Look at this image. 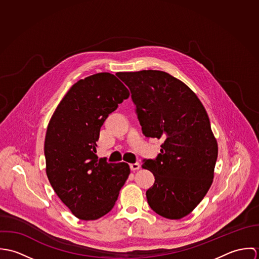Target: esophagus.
Instances as JSON below:
<instances>
[{
    "instance_id": "obj_1",
    "label": "esophagus",
    "mask_w": 259,
    "mask_h": 259,
    "mask_svg": "<svg viewBox=\"0 0 259 259\" xmlns=\"http://www.w3.org/2000/svg\"><path fill=\"white\" fill-rule=\"evenodd\" d=\"M130 167L132 170H138L141 168V164L139 162H136V163H131L130 164Z\"/></svg>"
}]
</instances>
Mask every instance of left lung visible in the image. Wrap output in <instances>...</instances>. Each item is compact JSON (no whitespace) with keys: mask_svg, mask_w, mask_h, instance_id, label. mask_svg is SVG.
<instances>
[{"mask_svg":"<svg viewBox=\"0 0 259 259\" xmlns=\"http://www.w3.org/2000/svg\"><path fill=\"white\" fill-rule=\"evenodd\" d=\"M132 94L136 113L147 138L161 139L160 153L144 159L154 176L147 190L150 208L180 220L207 193L218 159V143L206 111L182 80L161 71L117 73Z\"/></svg>","mask_w":259,"mask_h":259,"instance_id":"8db88e82","label":"left lung"}]
</instances>
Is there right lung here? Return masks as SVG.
Returning <instances> with one entry per match:
<instances>
[{
	"label": "right lung",
	"mask_w": 259,
	"mask_h": 259,
	"mask_svg": "<svg viewBox=\"0 0 259 259\" xmlns=\"http://www.w3.org/2000/svg\"><path fill=\"white\" fill-rule=\"evenodd\" d=\"M128 96L115 75H90L69 90L49 122L44 148L47 176L79 220L95 221L111 211L131 174L127 163H109L96 154L102 125Z\"/></svg>",
	"instance_id": "add662e5"
}]
</instances>
